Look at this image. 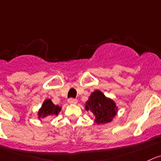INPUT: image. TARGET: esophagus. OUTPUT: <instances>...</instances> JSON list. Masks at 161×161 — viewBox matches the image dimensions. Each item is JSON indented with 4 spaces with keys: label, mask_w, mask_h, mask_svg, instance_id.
I'll return each mask as SVG.
<instances>
[{
    "label": "esophagus",
    "mask_w": 161,
    "mask_h": 161,
    "mask_svg": "<svg viewBox=\"0 0 161 161\" xmlns=\"http://www.w3.org/2000/svg\"><path fill=\"white\" fill-rule=\"evenodd\" d=\"M67 102H68L69 104H70V105L77 104V103H78L77 100H76V99H75V98H69L68 101H67Z\"/></svg>",
    "instance_id": "obj_1"
}]
</instances>
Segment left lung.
Wrapping results in <instances>:
<instances>
[{"label":"left lung","instance_id":"1","mask_svg":"<svg viewBox=\"0 0 161 161\" xmlns=\"http://www.w3.org/2000/svg\"><path fill=\"white\" fill-rule=\"evenodd\" d=\"M85 109L92 113L96 124L104 125L113 121L118 114V107L112 98L106 97L101 91L95 90L86 102Z\"/></svg>","mask_w":161,"mask_h":161}]
</instances>
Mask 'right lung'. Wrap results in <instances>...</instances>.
Instances as JSON below:
<instances>
[{"instance_id": "add662e5", "label": "right lung", "mask_w": 161, "mask_h": 161, "mask_svg": "<svg viewBox=\"0 0 161 161\" xmlns=\"http://www.w3.org/2000/svg\"><path fill=\"white\" fill-rule=\"evenodd\" d=\"M62 107L55 105L52 102L50 98L45 99L44 102L42 104L41 107L39 109L37 115H38V119L41 121L42 119L46 118H50L53 116H58V113L61 111Z\"/></svg>"}]
</instances>
